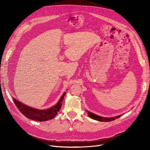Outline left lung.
Listing matches in <instances>:
<instances>
[{
    "instance_id": "left-lung-1",
    "label": "left lung",
    "mask_w": 150,
    "mask_h": 150,
    "mask_svg": "<svg viewBox=\"0 0 150 150\" xmlns=\"http://www.w3.org/2000/svg\"><path fill=\"white\" fill-rule=\"evenodd\" d=\"M86 112H88L87 110H86ZM88 115H89V117H91L93 119H95L98 121H101V122H110V121H112L116 119H118L119 118L121 115H119L117 116V117H111V118H106V117H100V116H98L97 115H95V114L91 113L90 112H88Z\"/></svg>"
}]
</instances>
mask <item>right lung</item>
Wrapping results in <instances>:
<instances>
[{"label": "right lung", "mask_w": 150, "mask_h": 150, "mask_svg": "<svg viewBox=\"0 0 150 150\" xmlns=\"http://www.w3.org/2000/svg\"><path fill=\"white\" fill-rule=\"evenodd\" d=\"M65 93L66 92L63 94L55 106L45 110H39L32 108L16 100L15 99H13V100L16 106L26 117L36 121H46L53 119L57 114V112L59 111L62 106V102Z\"/></svg>", "instance_id": "add662e5"}]
</instances>
